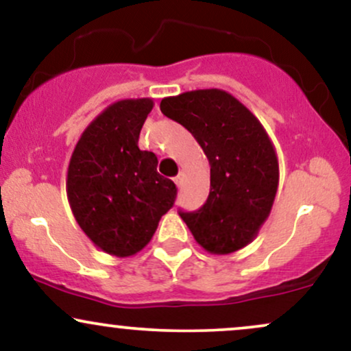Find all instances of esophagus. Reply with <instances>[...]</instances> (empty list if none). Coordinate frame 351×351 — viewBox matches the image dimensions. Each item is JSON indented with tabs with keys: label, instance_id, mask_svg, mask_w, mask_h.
Here are the masks:
<instances>
[{
	"label": "esophagus",
	"instance_id": "esophagus-1",
	"mask_svg": "<svg viewBox=\"0 0 351 351\" xmlns=\"http://www.w3.org/2000/svg\"><path fill=\"white\" fill-rule=\"evenodd\" d=\"M183 180H184L183 173H180V175H176L175 178H173V181H175V184H176V186H178V188L183 186Z\"/></svg>",
	"mask_w": 351,
	"mask_h": 351
}]
</instances>
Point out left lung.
<instances>
[{"instance_id": "left-lung-1", "label": "left lung", "mask_w": 351, "mask_h": 351, "mask_svg": "<svg viewBox=\"0 0 351 351\" xmlns=\"http://www.w3.org/2000/svg\"><path fill=\"white\" fill-rule=\"evenodd\" d=\"M160 108L195 136L211 167L206 203L195 213H180L196 243L215 256L251 244L279 188V160L264 125L221 88L165 97Z\"/></svg>"}]
</instances>
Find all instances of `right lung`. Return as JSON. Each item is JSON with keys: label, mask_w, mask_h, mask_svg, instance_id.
<instances>
[{"label": "right lung", "mask_w": 351, "mask_h": 351, "mask_svg": "<svg viewBox=\"0 0 351 351\" xmlns=\"http://www.w3.org/2000/svg\"><path fill=\"white\" fill-rule=\"evenodd\" d=\"M153 99H122L87 125L72 152L66 191L75 221L100 251L135 256L173 206L176 186L163 178L138 136Z\"/></svg>", "instance_id": "obj_1"}]
</instances>
